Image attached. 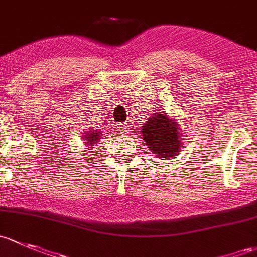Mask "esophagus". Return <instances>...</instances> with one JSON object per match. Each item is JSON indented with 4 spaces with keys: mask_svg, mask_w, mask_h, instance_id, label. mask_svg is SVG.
<instances>
[{
    "mask_svg": "<svg viewBox=\"0 0 257 257\" xmlns=\"http://www.w3.org/2000/svg\"><path fill=\"white\" fill-rule=\"evenodd\" d=\"M118 130H120L121 132H123V134H125V132L128 131V125H127V123H120V125H118Z\"/></svg>",
    "mask_w": 257,
    "mask_h": 257,
    "instance_id": "1",
    "label": "esophagus"
}]
</instances>
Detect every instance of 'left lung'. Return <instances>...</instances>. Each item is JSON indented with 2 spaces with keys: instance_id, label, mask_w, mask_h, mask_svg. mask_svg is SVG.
Masks as SVG:
<instances>
[{
  "instance_id": "left-lung-1",
  "label": "left lung",
  "mask_w": 257,
  "mask_h": 257,
  "mask_svg": "<svg viewBox=\"0 0 257 257\" xmlns=\"http://www.w3.org/2000/svg\"><path fill=\"white\" fill-rule=\"evenodd\" d=\"M141 132L148 150L160 160L173 158L183 147V135L178 122L163 111L148 117V121L142 125Z\"/></svg>"
}]
</instances>
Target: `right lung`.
Listing matches in <instances>:
<instances>
[{
  "mask_svg": "<svg viewBox=\"0 0 257 257\" xmlns=\"http://www.w3.org/2000/svg\"><path fill=\"white\" fill-rule=\"evenodd\" d=\"M101 130H89V131L84 132L83 135V140H84V144L86 145V147L90 146H94V145L99 144L100 139H101Z\"/></svg>",
  "mask_w": 257,
  "mask_h": 257,
  "instance_id": "obj_1",
  "label": "right lung"
}]
</instances>
